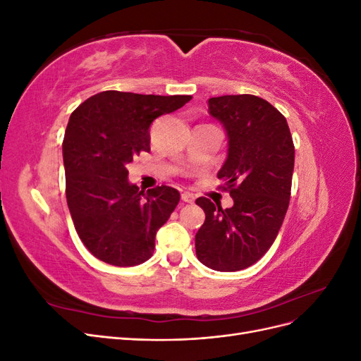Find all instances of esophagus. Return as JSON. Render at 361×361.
<instances>
[{"instance_id": "34e87169", "label": "esophagus", "mask_w": 361, "mask_h": 361, "mask_svg": "<svg viewBox=\"0 0 361 361\" xmlns=\"http://www.w3.org/2000/svg\"><path fill=\"white\" fill-rule=\"evenodd\" d=\"M182 200L185 203H194V195L191 192H182Z\"/></svg>"}]
</instances>
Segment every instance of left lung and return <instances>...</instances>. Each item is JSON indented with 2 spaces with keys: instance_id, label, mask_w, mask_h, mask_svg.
I'll use <instances>...</instances> for the list:
<instances>
[{
  "instance_id": "obj_1",
  "label": "left lung",
  "mask_w": 361,
  "mask_h": 361,
  "mask_svg": "<svg viewBox=\"0 0 361 361\" xmlns=\"http://www.w3.org/2000/svg\"><path fill=\"white\" fill-rule=\"evenodd\" d=\"M209 114L227 137V157L218 171L233 206L195 200L204 223L195 233V255L207 268L241 271L276 241L290 199L295 149L286 118L262 97L227 94L207 101Z\"/></svg>"
}]
</instances>
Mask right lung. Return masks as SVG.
Instances as JSON below:
<instances>
[{
    "label": "right lung",
    "mask_w": 361,
    "mask_h": 361,
    "mask_svg": "<svg viewBox=\"0 0 361 361\" xmlns=\"http://www.w3.org/2000/svg\"><path fill=\"white\" fill-rule=\"evenodd\" d=\"M190 101L108 90L71 114L63 140L68 206L82 244L105 264L135 267L154 253L157 232L180 195L167 185L140 191L128 164L150 150L152 122Z\"/></svg>",
    "instance_id": "add662e5"
}]
</instances>
